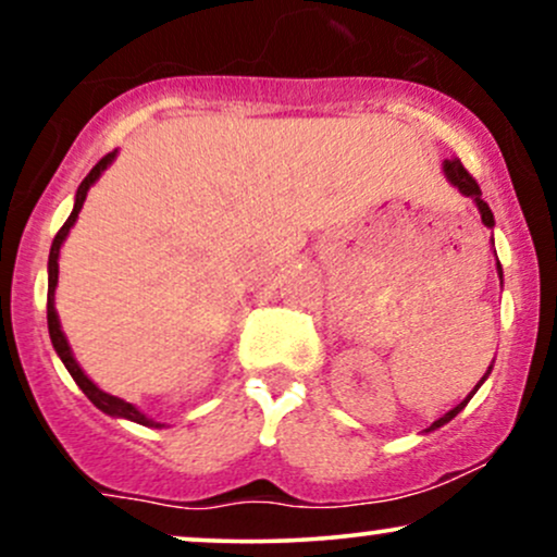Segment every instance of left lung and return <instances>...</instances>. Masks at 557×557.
Wrapping results in <instances>:
<instances>
[{
  "label": "left lung",
  "instance_id": "obj_1",
  "mask_svg": "<svg viewBox=\"0 0 557 557\" xmlns=\"http://www.w3.org/2000/svg\"><path fill=\"white\" fill-rule=\"evenodd\" d=\"M443 172H445V177H447V181H450L453 185H456V188L461 190L463 196L474 198V203H476L479 214H482V222H484V225H487V227H495V216H492V209L487 207V203H484V198H482V190H479V183L474 181V177L469 175V172H466L463 164L458 162V159H445V164H443ZM497 274H500V283H503V267H500V261H497ZM490 372H492V367L487 369V374L482 376V382L487 380ZM482 382H479V385H482ZM479 385H476L474 389H471V395H469V398L458 403L456 408H450V411H447L445 417H440L437 421H434V424H432L430 430H426V432L437 430V426H443V424H447V421H450V419H456L458 413H461L463 408H466V403H469L471 398H474V393H476V389H479Z\"/></svg>",
  "mask_w": 557,
  "mask_h": 557
}]
</instances>
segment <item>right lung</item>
Segmentation results:
<instances>
[{
    "label": "right lung",
    "mask_w": 557,
    "mask_h": 557,
    "mask_svg": "<svg viewBox=\"0 0 557 557\" xmlns=\"http://www.w3.org/2000/svg\"><path fill=\"white\" fill-rule=\"evenodd\" d=\"M114 157H117V151H110V154H107V157H101L99 164H96V168H94L91 172H88L86 177H83V183L78 185V194H75V207H73V212H70L67 222L60 227V233H57L54 240H52V251H49V293H47L49 337H52V345H54L57 356H60L62 363H65V369L70 372V376H73V380H75V385H78V387L83 389V393H86V398L91 400L94 406L99 408V411L110 413V417H117V419H131V421H136V424H144V426H162V424H157L154 419L146 417V413H140L138 408L133 406V403L117 398V395L104 393V389H99V387L94 385L91 380H88L86 372H83V369L78 367V361H75L73 350H70V343H67L65 332H62V327H60V317H57V309H54L57 274H60V264H57V259H60V248H62V243H65V238H67L70 227H73L75 220H78V212L83 209V201H86L88 188H91V185H94L96 181H99L101 172L110 168V164L114 162Z\"/></svg>",
    "instance_id": "add662e5"
}]
</instances>
